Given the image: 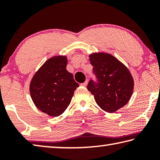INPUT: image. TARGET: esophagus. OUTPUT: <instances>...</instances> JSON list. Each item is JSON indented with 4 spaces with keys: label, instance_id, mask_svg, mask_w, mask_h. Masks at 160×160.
I'll return each instance as SVG.
<instances>
[{
    "label": "esophagus",
    "instance_id": "obj_1",
    "mask_svg": "<svg viewBox=\"0 0 160 160\" xmlns=\"http://www.w3.org/2000/svg\"><path fill=\"white\" fill-rule=\"evenodd\" d=\"M87 85H88V81H85V82H83V83H81V86H82V87H86L87 86Z\"/></svg>",
    "mask_w": 160,
    "mask_h": 160
}]
</instances>
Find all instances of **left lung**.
Masks as SVG:
<instances>
[{
	"label": "left lung",
	"mask_w": 160,
	"mask_h": 160,
	"mask_svg": "<svg viewBox=\"0 0 160 160\" xmlns=\"http://www.w3.org/2000/svg\"><path fill=\"white\" fill-rule=\"evenodd\" d=\"M96 81L90 80L88 90L97 104L108 113H113L128 102L134 82L128 69L109 53H94L90 56Z\"/></svg>",
	"instance_id": "8db88e82"
}]
</instances>
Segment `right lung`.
Instances as JSON below:
<instances>
[{
  "instance_id": "right-lung-1",
  "label": "right lung",
  "mask_w": 160,
  "mask_h": 160,
  "mask_svg": "<svg viewBox=\"0 0 160 160\" xmlns=\"http://www.w3.org/2000/svg\"><path fill=\"white\" fill-rule=\"evenodd\" d=\"M66 56H54L38 70L29 85L32 101L42 112L58 116L68 107L79 84L66 70Z\"/></svg>"
}]
</instances>
